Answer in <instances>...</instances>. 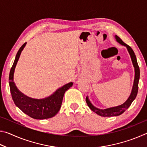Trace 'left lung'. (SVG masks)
<instances>
[{"mask_svg": "<svg viewBox=\"0 0 147 147\" xmlns=\"http://www.w3.org/2000/svg\"><path fill=\"white\" fill-rule=\"evenodd\" d=\"M115 38L116 39L117 41L119 43H120L122 45H124L126 47L129 54H130L131 61H132L133 65L134 67V69H135V77H134V85L132 87V89H131V92L130 96L126 100L125 102H124L123 104H121L120 106L113 107V108H109L104 109H100L98 108H96V107H94L93 104L91 103V102L89 101V98L87 96L86 98V101L89 108H90L92 111H94V113L98 114V115L102 116V117H113V116H118L121 115L122 113H123L126 109H127L131 104L132 103V102L134 100V99L136 98L137 94H138V84H139V76H140V71H139V67L138 64V61H137L136 56L135 55L134 51L131 47L124 43V42L122 41V39L118 37L117 36H115Z\"/></svg>", "mask_w": 147, "mask_h": 147, "instance_id": "obj_1", "label": "left lung"}]
</instances>
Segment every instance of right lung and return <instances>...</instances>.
<instances>
[{
	"instance_id": "add662e5",
	"label": "right lung",
	"mask_w": 147,
	"mask_h": 147,
	"mask_svg": "<svg viewBox=\"0 0 147 147\" xmlns=\"http://www.w3.org/2000/svg\"><path fill=\"white\" fill-rule=\"evenodd\" d=\"M24 43L17 52L16 59L12 65L9 75V84L12 98L16 105L26 115L35 119H49L56 115L61 108L63 95L67 89L72 87L73 83L70 82L59 88L51 94L43 99H35L22 93L13 82V74L17 61L22 51L25 47Z\"/></svg>"
}]
</instances>
